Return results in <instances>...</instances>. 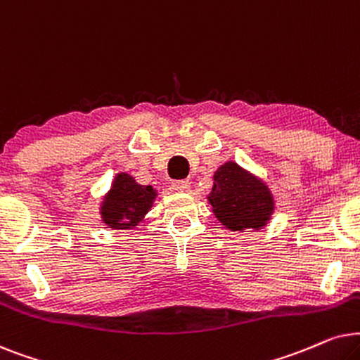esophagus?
<instances>
[{
	"mask_svg": "<svg viewBox=\"0 0 360 360\" xmlns=\"http://www.w3.org/2000/svg\"><path fill=\"white\" fill-rule=\"evenodd\" d=\"M172 189L177 191V193H188V191L191 189V183L189 181H174L172 183Z\"/></svg>",
	"mask_w": 360,
	"mask_h": 360,
	"instance_id": "obj_1",
	"label": "esophagus"
}]
</instances>
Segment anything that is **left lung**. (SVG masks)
Instances as JSON below:
<instances>
[{
    "label": "left lung",
    "mask_w": 360,
    "mask_h": 360,
    "mask_svg": "<svg viewBox=\"0 0 360 360\" xmlns=\"http://www.w3.org/2000/svg\"><path fill=\"white\" fill-rule=\"evenodd\" d=\"M209 202L215 217L233 232L265 227L275 209L265 183L232 161L215 171Z\"/></svg>",
    "instance_id": "left-lung-1"
}]
</instances>
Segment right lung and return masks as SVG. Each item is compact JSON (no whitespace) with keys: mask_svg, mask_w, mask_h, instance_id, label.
I'll return each instance as SVG.
<instances>
[{"mask_svg":"<svg viewBox=\"0 0 360 360\" xmlns=\"http://www.w3.org/2000/svg\"><path fill=\"white\" fill-rule=\"evenodd\" d=\"M155 199L156 191L151 186L138 184L135 177L120 172L103 198L100 214L108 227L133 229L153 207Z\"/></svg>","mask_w":360,"mask_h":360,"instance_id":"right-lung-1","label":"right lung"}]
</instances>
